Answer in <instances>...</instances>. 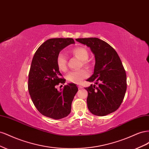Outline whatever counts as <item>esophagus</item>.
Wrapping results in <instances>:
<instances>
[{
  "label": "esophagus",
  "mask_w": 149,
  "mask_h": 149,
  "mask_svg": "<svg viewBox=\"0 0 149 149\" xmlns=\"http://www.w3.org/2000/svg\"><path fill=\"white\" fill-rule=\"evenodd\" d=\"M78 87V88H79V89H83V87L82 86H80V85H79Z\"/></svg>",
  "instance_id": "1"
}]
</instances>
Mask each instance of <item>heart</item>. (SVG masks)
I'll list each match as a JSON object with an SVG mask.
<instances>
[{"label": "heart", "mask_w": 149, "mask_h": 149, "mask_svg": "<svg viewBox=\"0 0 149 149\" xmlns=\"http://www.w3.org/2000/svg\"><path fill=\"white\" fill-rule=\"evenodd\" d=\"M71 53L75 56L81 60L82 65L86 68H89L91 65L88 61L89 53L86 49L82 47H79L73 48L71 51ZM56 65L60 71H66L68 70L67 58L64 53H60L56 57ZM88 76V73L84 69L78 71H71L66 75V79L69 82L79 84L82 81Z\"/></svg>", "instance_id": "b5f03b06"}]
</instances>
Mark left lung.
Returning <instances> with one entry per match:
<instances>
[{
  "instance_id": "left-lung-1",
  "label": "left lung",
  "mask_w": 149,
  "mask_h": 149,
  "mask_svg": "<svg viewBox=\"0 0 149 149\" xmlns=\"http://www.w3.org/2000/svg\"><path fill=\"white\" fill-rule=\"evenodd\" d=\"M91 48L95 57L94 73L87 81V105L92 114L104 116L116 111L123 102L126 89L127 78L124 68L115 49L97 38L76 39Z\"/></svg>"
}]
</instances>
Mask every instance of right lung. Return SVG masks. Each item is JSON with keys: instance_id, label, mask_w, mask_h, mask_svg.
Returning a JSON list of instances; mask_svg holds the SVG:
<instances>
[{"instance_id": "right-lung-1", "label": "right lung", "mask_w": 149, "mask_h": 149, "mask_svg": "<svg viewBox=\"0 0 149 149\" xmlns=\"http://www.w3.org/2000/svg\"><path fill=\"white\" fill-rule=\"evenodd\" d=\"M73 38H51L35 52L29 74L28 88L31 100L42 115L60 119L71 112V103L78 87L74 83L65 85L58 91L56 86L65 83L56 65V57L66 47L74 44Z\"/></svg>"}]
</instances>
